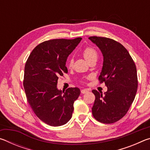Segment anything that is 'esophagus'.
I'll list each match as a JSON object with an SVG mask.
<instances>
[{"instance_id": "34e87169", "label": "esophagus", "mask_w": 150, "mask_h": 150, "mask_svg": "<svg viewBox=\"0 0 150 150\" xmlns=\"http://www.w3.org/2000/svg\"><path fill=\"white\" fill-rule=\"evenodd\" d=\"M88 90L87 89H85H85H82V90H81V93H82V94H85V93H87V92H88Z\"/></svg>"}]
</instances>
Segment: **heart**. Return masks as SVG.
<instances>
[{"label":"heart","instance_id":"obj_1","mask_svg":"<svg viewBox=\"0 0 150 150\" xmlns=\"http://www.w3.org/2000/svg\"><path fill=\"white\" fill-rule=\"evenodd\" d=\"M82 54L83 55V57L85 58V60L88 63L90 61L93 59H96L98 56L97 52H96L95 48L93 47H85L84 50H83ZM73 60L71 58H69L67 61V66L69 67H71L73 66Z\"/></svg>","mask_w":150,"mask_h":150}]
</instances>
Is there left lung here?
<instances>
[{
    "mask_svg": "<svg viewBox=\"0 0 150 150\" xmlns=\"http://www.w3.org/2000/svg\"><path fill=\"white\" fill-rule=\"evenodd\" d=\"M88 39L102 52L103 65L98 79L107 87L104 95L92 91L95 95L93 116L104 124L116 122L126 115L135 98L138 88L136 65L128 50L119 42L104 37Z\"/></svg>",
    "mask_w": 150,
    "mask_h": 150,
    "instance_id": "1",
    "label": "left lung"
}]
</instances>
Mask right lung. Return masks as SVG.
Here are the masks:
<instances>
[{
    "label": "right lung",
    "mask_w": 150,
    "mask_h": 150,
    "mask_svg": "<svg viewBox=\"0 0 150 150\" xmlns=\"http://www.w3.org/2000/svg\"><path fill=\"white\" fill-rule=\"evenodd\" d=\"M81 39L44 42L32 50L26 61L23 85L27 100L35 115L50 126H62L72 117L80 89L71 87L62 91L57 84L59 76L67 73V57Z\"/></svg>",
    "instance_id": "obj_1"
}]
</instances>
